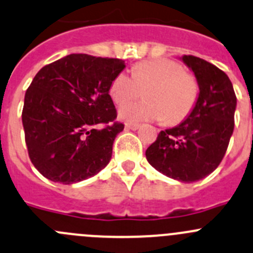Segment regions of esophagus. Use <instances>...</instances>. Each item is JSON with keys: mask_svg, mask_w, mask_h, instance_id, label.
Instances as JSON below:
<instances>
[{"mask_svg": "<svg viewBox=\"0 0 253 253\" xmlns=\"http://www.w3.org/2000/svg\"><path fill=\"white\" fill-rule=\"evenodd\" d=\"M126 128L127 129H137V128H139V125L138 124H131V122H127L126 124Z\"/></svg>", "mask_w": 253, "mask_h": 253, "instance_id": "1", "label": "esophagus"}]
</instances>
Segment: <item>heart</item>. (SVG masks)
Instances as JSON below:
<instances>
[{
	"mask_svg": "<svg viewBox=\"0 0 253 253\" xmlns=\"http://www.w3.org/2000/svg\"><path fill=\"white\" fill-rule=\"evenodd\" d=\"M146 89V101L131 102L120 110L127 121L159 120L178 125L189 117L199 96V86L193 75L184 72L178 61L159 58L144 60L134 67L133 74L120 72L110 84V95L117 105L128 102Z\"/></svg>",
	"mask_w": 253,
	"mask_h": 253,
	"instance_id": "obj_1",
	"label": "heart"
}]
</instances>
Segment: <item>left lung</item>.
I'll return each instance as SVG.
<instances>
[{
    "label": "left lung",
    "mask_w": 253,
    "mask_h": 253,
    "mask_svg": "<svg viewBox=\"0 0 253 253\" xmlns=\"http://www.w3.org/2000/svg\"><path fill=\"white\" fill-rule=\"evenodd\" d=\"M194 72L199 97L188 119L159 132L147 148L152 167L169 178L193 183L209 175L221 163L235 126L236 95L229 77L209 61L184 55Z\"/></svg>",
    "instance_id": "8db88e82"
}]
</instances>
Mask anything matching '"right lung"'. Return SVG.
Segmentation results:
<instances>
[{"label":"right lung","mask_w":253,"mask_h":253,"mask_svg":"<svg viewBox=\"0 0 253 253\" xmlns=\"http://www.w3.org/2000/svg\"><path fill=\"white\" fill-rule=\"evenodd\" d=\"M125 60L70 54L42 68L24 96L22 124L28 156L42 175L73 184L109 164L125 125L109 94Z\"/></svg>","instance_id":"obj_1"}]
</instances>
